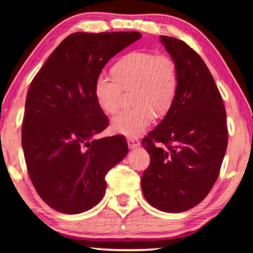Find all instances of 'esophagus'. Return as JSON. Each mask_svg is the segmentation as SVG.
<instances>
[{"instance_id":"esophagus-1","label":"esophagus","mask_w":253,"mask_h":253,"mask_svg":"<svg viewBox=\"0 0 253 253\" xmlns=\"http://www.w3.org/2000/svg\"><path fill=\"white\" fill-rule=\"evenodd\" d=\"M140 145V141L136 138H127V146L130 148H136Z\"/></svg>"}]
</instances>
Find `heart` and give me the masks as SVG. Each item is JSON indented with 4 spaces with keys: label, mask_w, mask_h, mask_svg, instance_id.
<instances>
[{
    "label": "heart",
    "mask_w": 253,
    "mask_h": 253,
    "mask_svg": "<svg viewBox=\"0 0 253 253\" xmlns=\"http://www.w3.org/2000/svg\"><path fill=\"white\" fill-rule=\"evenodd\" d=\"M178 75L169 55L132 51L113 68V77L101 74L94 92L100 108L115 114L123 101V91L131 92V106L114 117L112 126L117 133L137 137L151 126L154 112L164 114L170 108L177 92Z\"/></svg>",
    "instance_id": "heart-1"
}]
</instances>
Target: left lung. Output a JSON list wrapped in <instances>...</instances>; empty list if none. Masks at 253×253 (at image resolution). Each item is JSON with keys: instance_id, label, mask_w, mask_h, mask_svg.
Returning a JSON list of instances; mask_svg holds the SVG:
<instances>
[{"instance_id": "obj_1", "label": "left lung", "mask_w": 253, "mask_h": 253, "mask_svg": "<svg viewBox=\"0 0 253 253\" xmlns=\"http://www.w3.org/2000/svg\"><path fill=\"white\" fill-rule=\"evenodd\" d=\"M160 41L177 67L178 85L167 115L141 141L151 162L140 183L152 206L179 213L198 205L216 182L228 145L227 115L203 58L176 38Z\"/></svg>"}]
</instances>
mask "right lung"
<instances>
[{"instance_id":"obj_1","label":"right lung","mask_w":253,"mask_h":253,"mask_svg":"<svg viewBox=\"0 0 253 253\" xmlns=\"http://www.w3.org/2000/svg\"><path fill=\"white\" fill-rule=\"evenodd\" d=\"M139 32H76L58 44L26 95L22 145L40 198L65 214L85 212L102 199L106 175L127 154L126 137L98 139L109 126L95 98V81L110 58Z\"/></svg>"}]
</instances>
